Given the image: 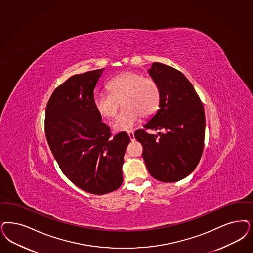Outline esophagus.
<instances>
[{
  "mask_svg": "<svg viewBox=\"0 0 253 253\" xmlns=\"http://www.w3.org/2000/svg\"><path fill=\"white\" fill-rule=\"evenodd\" d=\"M128 135H129V137H130V139H131V141H133V140H134V134H133V131H128Z\"/></svg>",
  "mask_w": 253,
  "mask_h": 253,
  "instance_id": "obj_1",
  "label": "esophagus"
}]
</instances>
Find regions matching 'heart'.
<instances>
[{
	"label": "heart",
	"instance_id": "b5f03b06",
	"mask_svg": "<svg viewBox=\"0 0 253 253\" xmlns=\"http://www.w3.org/2000/svg\"><path fill=\"white\" fill-rule=\"evenodd\" d=\"M106 88L109 94L95 95L93 105L101 118L112 120L122 104L123 109L114 124L116 131L130 130L140 117L150 118L160 107L162 93L157 81L139 72H123L111 79Z\"/></svg>",
	"mask_w": 253,
	"mask_h": 253
}]
</instances>
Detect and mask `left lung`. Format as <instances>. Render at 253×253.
I'll use <instances>...</instances> for the list:
<instances>
[{
    "label": "left lung",
    "instance_id": "1",
    "mask_svg": "<svg viewBox=\"0 0 253 253\" xmlns=\"http://www.w3.org/2000/svg\"><path fill=\"white\" fill-rule=\"evenodd\" d=\"M148 73L161 88V104L134 137L143 146L149 174L159 181L175 182L191 174L200 162L206 129L204 106L180 71L153 62ZM147 129L163 131L150 135Z\"/></svg>",
    "mask_w": 253,
    "mask_h": 253
}]
</instances>
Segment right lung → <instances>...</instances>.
Instances as JSON below:
<instances>
[{"label":"right lung","instance_id":"1","mask_svg":"<svg viewBox=\"0 0 253 253\" xmlns=\"http://www.w3.org/2000/svg\"><path fill=\"white\" fill-rule=\"evenodd\" d=\"M103 69L75 75L53 91L45 109L44 132L53 156L70 181L102 195L119 189L130 137L110 128L96 112L94 88Z\"/></svg>","mask_w":253,"mask_h":253}]
</instances>
